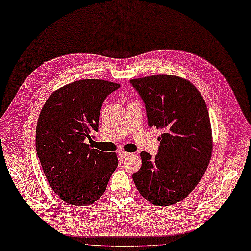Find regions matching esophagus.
Returning a JSON list of instances; mask_svg holds the SVG:
<instances>
[{
	"instance_id": "esophagus-1",
	"label": "esophagus",
	"mask_w": 251,
	"mask_h": 251,
	"mask_svg": "<svg viewBox=\"0 0 251 251\" xmlns=\"http://www.w3.org/2000/svg\"><path fill=\"white\" fill-rule=\"evenodd\" d=\"M118 154H119V156H120L122 159H123V158H126V157H128V156H130V153H127V152H125V151H119Z\"/></svg>"
}]
</instances>
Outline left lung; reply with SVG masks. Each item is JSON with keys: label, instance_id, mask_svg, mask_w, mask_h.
Here are the masks:
<instances>
[{"label": "left lung", "instance_id": "obj_1", "mask_svg": "<svg viewBox=\"0 0 251 251\" xmlns=\"http://www.w3.org/2000/svg\"><path fill=\"white\" fill-rule=\"evenodd\" d=\"M130 83L144 102L148 125L163 130L156 156L141 153L134 184L153 205H174L197 187L211 159L207 105L198 89L178 76L158 74Z\"/></svg>", "mask_w": 251, "mask_h": 251}]
</instances>
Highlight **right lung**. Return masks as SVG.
Returning a JSON list of instances; mask_svg holds the SVG:
<instances>
[{"label":"right lung","mask_w":251,"mask_h":251,"mask_svg":"<svg viewBox=\"0 0 251 251\" xmlns=\"http://www.w3.org/2000/svg\"><path fill=\"white\" fill-rule=\"evenodd\" d=\"M120 88L102 79H82L50 96L36 128V151L44 175L60 199L73 206L96 201L118 166L115 153L87 144L98 131L101 106Z\"/></svg>","instance_id":"obj_1"}]
</instances>
